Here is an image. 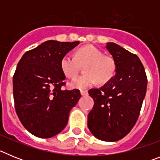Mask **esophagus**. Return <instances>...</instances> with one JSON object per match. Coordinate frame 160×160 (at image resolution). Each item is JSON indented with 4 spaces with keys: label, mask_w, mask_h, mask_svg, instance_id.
Returning <instances> with one entry per match:
<instances>
[{
    "label": "esophagus",
    "mask_w": 160,
    "mask_h": 160,
    "mask_svg": "<svg viewBox=\"0 0 160 160\" xmlns=\"http://www.w3.org/2000/svg\"><path fill=\"white\" fill-rule=\"evenodd\" d=\"M80 93H81L82 95L84 96V95H87V94H88V91H87V90H82L81 91H80Z\"/></svg>",
    "instance_id": "1"
}]
</instances>
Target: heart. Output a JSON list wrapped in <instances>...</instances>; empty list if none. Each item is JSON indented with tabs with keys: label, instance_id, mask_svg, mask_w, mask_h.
Here are the masks:
<instances>
[{
	"label": "heart",
	"instance_id": "b5f03b06",
	"mask_svg": "<svg viewBox=\"0 0 160 160\" xmlns=\"http://www.w3.org/2000/svg\"><path fill=\"white\" fill-rule=\"evenodd\" d=\"M85 74L76 78L70 83L72 88L85 89L94 83L105 84L114 76L116 64L114 59L106 57L94 46H85L76 51L75 57L67 53L61 60V70L66 77L77 76L80 66H85Z\"/></svg>",
	"mask_w": 160,
	"mask_h": 160
}]
</instances>
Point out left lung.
<instances>
[{
    "label": "left lung",
    "mask_w": 160,
    "mask_h": 160,
    "mask_svg": "<svg viewBox=\"0 0 160 160\" xmlns=\"http://www.w3.org/2000/svg\"><path fill=\"white\" fill-rule=\"evenodd\" d=\"M107 49L116 64V74L99 89H90L94 104L88 114V128L103 141H118L136 123L146 94L148 78L137 55L108 42Z\"/></svg>",
    "instance_id": "obj_1"
}]
</instances>
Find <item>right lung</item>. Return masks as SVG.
<instances>
[{
	"label": "right lung",
	"mask_w": 160,
	"mask_h": 160,
	"mask_svg": "<svg viewBox=\"0 0 160 160\" xmlns=\"http://www.w3.org/2000/svg\"><path fill=\"white\" fill-rule=\"evenodd\" d=\"M79 42L49 40L25 52L12 78L17 114L32 135L51 138L66 128L70 111L81 98L78 89L62 90L66 76L61 70L64 55Z\"/></svg>",
	"instance_id": "obj_1"
}]
</instances>
